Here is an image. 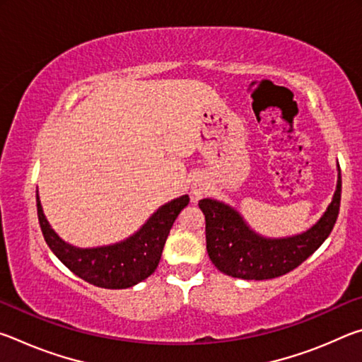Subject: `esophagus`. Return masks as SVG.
<instances>
[{
	"label": "esophagus",
	"instance_id": "1",
	"mask_svg": "<svg viewBox=\"0 0 362 362\" xmlns=\"http://www.w3.org/2000/svg\"><path fill=\"white\" fill-rule=\"evenodd\" d=\"M209 189V183L204 179V177H196L192 183V194L194 198H203Z\"/></svg>",
	"mask_w": 362,
	"mask_h": 362
}]
</instances>
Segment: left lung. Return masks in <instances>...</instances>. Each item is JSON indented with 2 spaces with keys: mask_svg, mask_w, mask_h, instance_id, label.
<instances>
[{
  "mask_svg": "<svg viewBox=\"0 0 362 362\" xmlns=\"http://www.w3.org/2000/svg\"><path fill=\"white\" fill-rule=\"evenodd\" d=\"M341 173L337 161L332 199L316 222L291 236H265L250 226L236 207L204 198L198 206L206 217V247L220 272L241 279H272L292 272L327 240L339 217Z\"/></svg>",
  "mask_w": 362,
  "mask_h": 362,
  "instance_id": "8db88e82",
  "label": "left lung"
}]
</instances>
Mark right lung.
I'll list each match as a JSON object with an SVG mask.
<instances>
[{
	"mask_svg": "<svg viewBox=\"0 0 362 362\" xmlns=\"http://www.w3.org/2000/svg\"><path fill=\"white\" fill-rule=\"evenodd\" d=\"M189 203L188 194L159 206L140 228L118 243L97 247H78L64 241L42 211L36 192V207L42 236L64 265L89 284L105 289H127L155 272L175 218Z\"/></svg>",
	"mask_w": 362,
	"mask_h": 362,
	"instance_id": "obj_1",
	"label": "right lung"
}]
</instances>
